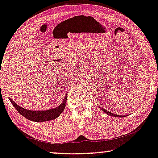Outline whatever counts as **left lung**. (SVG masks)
Returning <instances> with one entry per match:
<instances>
[{
    "label": "left lung",
    "mask_w": 158,
    "mask_h": 158,
    "mask_svg": "<svg viewBox=\"0 0 158 158\" xmlns=\"http://www.w3.org/2000/svg\"><path fill=\"white\" fill-rule=\"evenodd\" d=\"M102 110H103V112H105L106 114L109 115V116H115V117H123V116H118V115H116V114H111V113L108 111V110H106L104 109H102Z\"/></svg>",
    "instance_id": "left-lung-1"
}]
</instances>
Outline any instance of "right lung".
<instances>
[{"mask_svg": "<svg viewBox=\"0 0 158 158\" xmlns=\"http://www.w3.org/2000/svg\"><path fill=\"white\" fill-rule=\"evenodd\" d=\"M9 99L18 113H20V114L30 120V121L37 122L48 121L57 118L59 115L61 114V113L64 110L66 103H67V96H66L62 103L56 108H54L52 109L48 110H40L39 111V110H30L25 109L24 108L20 107V106L16 104L10 98H9Z\"/></svg>", "mask_w": 158, "mask_h": 158, "instance_id": "add662e5", "label": "right lung"}]
</instances>
